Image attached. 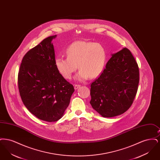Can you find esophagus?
<instances>
[{
    "label": "esophagus",
    "mask_w": 160,
    "mask_h": 160,
    "mask_svg": "<svg viewBox=\"0 0 160 160\" xmlns=\"http://www.w3.org/2000/svg\"><path fill=\"white\" fill-rule=\"evenodd\" d=\"M80 87V85H79V84H75V85H74V89H75L76 90L78 89Z\"/></svg>",
    "instance_id": "esophagus-1"
}]
</instances>
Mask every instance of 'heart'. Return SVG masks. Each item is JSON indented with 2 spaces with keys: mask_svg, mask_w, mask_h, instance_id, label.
<instances>
[{
  "mask_svg": "<svg viewBox=\"0 0 160 160\" xmlns=\"http://www.w3.org/2000/svg\"><path fill=\"white\" fill-rule=\"evenodd\" d=\"M66 54L67 58L58 57L54 63L59 72L67 79L71 77L77 67L80 71L75 77L76 80L95 78L102 71L106 61V48L98 42L75 41L69 46Z\"/></svg>",
  "mask_w": 160,
  "mask_h": 160,
  "instance_id": "obj_1",
  "label": "heart"
}]
</instances>
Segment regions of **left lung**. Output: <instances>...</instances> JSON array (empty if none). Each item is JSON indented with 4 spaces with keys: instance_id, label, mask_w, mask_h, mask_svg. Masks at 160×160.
<instances>
[{
    "instance_id": "8db88e82",
    "label": "left lung",
    "mask_w": 160,
    "mask_h": 160,
    "mask_svg": "<svg viewBox=\"0 0 160 160\" xmlns=\"http://www.w3.org/2000/svg\"><path fill=\"white\" fill-rule=\"evenodd\" d=\"M139 69L127 48L112 54L106 68L91 85L92 108L104 118L125 113L137 93Z\"/></svg>"
}]
</instances>
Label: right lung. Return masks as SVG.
<instances>
[{"label":"right lung","instance_id":"1","mask_svg":"<svg viewBox=\"0 0 160 160\" xmlns=\"http://www.w3.org/2000/svg\"><path fill=\"white\" fill-rule=\"evenodd\" d=\"M53 35L44 39L23 57L18 84L24 105L32 114L47 122L63 116L74 88L55 66Z\"/></svg>","mask_w":160,"mask_h":160}]
</instances>
